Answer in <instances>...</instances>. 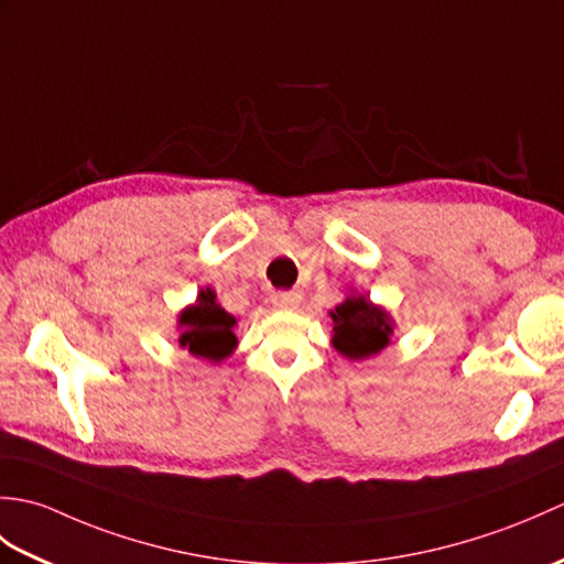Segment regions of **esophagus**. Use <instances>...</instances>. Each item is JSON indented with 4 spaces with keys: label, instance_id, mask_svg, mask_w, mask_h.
I'll return each mask as SVG.
<instances>
[{
    "label": "esophagus",
    "instance_id": "1",
    "mask_svg": "<svg viewBox=\"0 0 564 564\" xmlns=\"http://www.w3.org/2000/svg\"><path fill=\"white\" fill-rule=\"evenodd\" d=\"M271 303H273V307H279V310H295L297 305H301V295L281 291V293L271 295Z\"/></svg>",
    "mask_w": 564,
    "mask_h": 564
}]
</instances>
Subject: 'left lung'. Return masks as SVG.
Instances as JSON below:
<instances>
[{"mask_svg": "<svg viewBox=\"0 0 564 564\" xmlns=\"http://www.w3.org/2000/svg\"><path fill=\"white\" fill-rule=\"evenodd\" d=\"M332 349L349 361H364L380 354L394 334V319L368 295L351 291L332 310Z\"/></svg>", "mask_w": 564, "mask_h": 564, "instance_id": "obj_1", "label": "left lung"}]
</instances>
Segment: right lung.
I'll return each instance as SVG.
<instances>
[{
    "mask_svg": "<svg viewBox=\"0 0 564 564\" xmlns=\"http://www.w3.org/2000/svg\"><path fill=\"white\" fill-rule=\"evenodd\" d=\"M235 325L237 317L227 313L218 303L215 291L206 285V289L198 291L196 301L176 315V344L191 356L203 358V361L220 364L237 349V337L232 332Z\"/></svg>",
    "mask_w": 564,
    "mask_h": 564,
    "instance_id": "add662e5",
    "label": "right lung"
}]
</instances>
